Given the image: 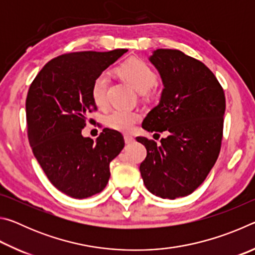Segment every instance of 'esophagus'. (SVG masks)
Masks as SVG:
<instances>
[{
    "mask_svg": "<svg viewBox=\"0 0 255 255\" xmlns=\"http://www.w3.org/2000/svg\"><path fill=\"white\" fill-rule=\"evenodd\" d=\"M124 138H125V143H126V144H131L132 141L135 140V138H133V137L130 136V135H125Z\"/></svg>",
    "mask_w": 255,
    "mask_h": 255,
    "instance_id": "1",
    "label": "esophagus"
}]
</instances>
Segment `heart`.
<instances>
[{
  "mask_svg": "<svg viewBox=\"0 0 255 255\" xmlns=\"http://www.w3.org/2000/svg\"><path fill=\"white\" fill-rule=\"evenodd\" d=\"M119 73L130 86L139 93H145L156 83V73L148 64L137 58L125 62L119 68ZM109 86V73L101 72L94 79L91 88L93 101L98 107L107 106V91ZM140 118L139 112L128 109H115L105 116V124L108 127L119 131H130L133 125Z\"/></svg>",
  "mask_w": 255,
  "mask_h": 255,
  "instance_id": "1",
  "label": "heart"
}]
</instances>
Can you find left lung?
Here are the masks:
<instances>
[{
    "label": "left lung",
    "instance_id": "left-lung-1",
    "mask_svg": "<svg viewBox=\"0 0 255 255\" xmlns=\"http://www.w3.org/2000/svg\"><path fill=\"white\" fill-rule=\"evenodd\" d=\"M164 89L143 122L147 131H166L161 144L137 137L147 156L139 171L145 187L163 199L192 193L217 161L223 139L225 94L200 60L176 49H156L149 57Z\"/></svg>",
    "mask_w": 255,
    "mask_h": 255
}]
</instances>
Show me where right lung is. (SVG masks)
<instances>
[{"label":"right lung","mask_w":255,"mask_h":255,"mask_svg":"<svg viewBox=\"0 0 255 255\" xmlns=\"http://www.w3.org/2000/svg\"><path fill=\"white\" fill-rule=\"evenodd\" d=\"M125 53L127 49L60 55L42 67L29 88L25 112L33 155L51 184L72 198L101 192L110 178V162L125 146L122 133L109 128L96 141L82 136L88 115L97 110L94 79Z\"/></svg>","instance_id":"1"}]
</instances>
